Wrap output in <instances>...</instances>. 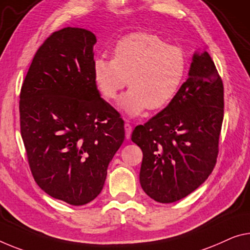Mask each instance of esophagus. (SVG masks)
<instances>
[{
  "mask_svg": "<svg viewBox=\"0 0 250 250\" xmlns=\"http://www.w3.org/2000/svg\"><path fill=\"white\" fill-rule=\"evenodd\" d=\"M124 127H125L126 138H127V140H129V138H130V134H132V125L128 124V123H125Z\"/></svg>",
  "mask_w": 250,
  "mask_h": 250,
  "instance_id": "1",
  "label": "esophagus"
}]
</instances>
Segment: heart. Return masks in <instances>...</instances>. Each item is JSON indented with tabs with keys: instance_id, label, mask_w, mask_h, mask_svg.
<instances>
[{
	"instance_id": "b5f03b06",
	"label": "heart",
	"mask_w": 250,
	"mask_h": 250,
	"mask_svg": "<svg viewBox=\"0 0 250 250\" xmlns=\"http://www.w3.org/2000/svg\"><path fill=\"white\" fill-rule=\"evenodd\" d=\"M113 55V59L96 57L93 77L107 99L116 98L128 83L130 89L118 102L126 115L164 108L173 101L187 71L182 49L168 45L155 34L136 32L118 40Z\"/></svg>"
}]
</instances>
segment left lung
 <instances>
[{
    "label": "left lung",
    "instance_id": "left-lung-1",
    "mask_svg": "<svg viewBox=\"0 0 250 250\" xmlns=\"http://www.w3.org/2000/svg\"><path fill=\"white\" fill-rule=\"evenodd\" d=\"M186 83L168 105L133 130L143 152L142 189L161 203L186 198L217 162L224 120V85L207 51L194 52Z\"/></svg>",
    "mask_w": 250,
    "mask_h": 250
}]
</instances>
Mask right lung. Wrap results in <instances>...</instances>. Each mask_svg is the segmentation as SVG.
<instances>
[{"instance_id":"1","label":"right lung","mask_w":250,"mask_h":250,"mask_svg":"<svg viewBox=\"0 0 250 250\" xmlns=\"http://www.w3.org/2000/svg\"><path fill=\"white\" fill-rule=\"evenodd\" d=\"M96 36L53 32L38 50L20 94L21 135L38 186L71 206L93 201L125 138L124 122L93 77Z\"/></svg>"}]
</instances>
